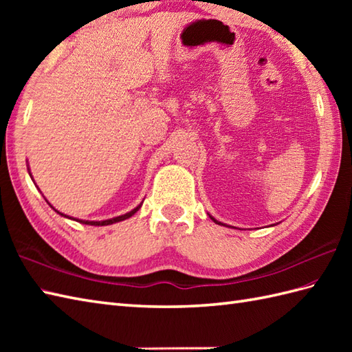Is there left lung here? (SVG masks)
<instances>
[{
    "instance_id": "left-lung-1",
    "label": "left lung",
    "mask_w": 352,
    "mask_h": 352,
    "mask_svg": "<svg viewBox=\"0 0 352 352\" xmlns=\"http://www.w3.org/2000/svg\"><path fill=\"white\" fill-rule=\"evenodd\" d=\"M210 218H212V216H210ZM212 219H213L216 223H219V226H226V223H222V222H219V221H216L214 218H212Z\"/></svg>"
}]
</instances>
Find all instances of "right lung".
<instances>
[{
  "instance_id": "right-lung-1",
  "label": "right lung",
  "mask_w": 352,
  "mask_h": 352,
  "mask_svg": "<svg viewBox=\"0 0 352 352\" xmlns=\"http://www.w3.org/2000/svg\"><path fill=\"white\" fill-rule=\"evenodd\" d=\"M30 175H32V174H30ZM50 204V203H48ZM140 206L142 204H139L136 208H133V210L131 212H129V213H125V214H121V216H116V218H111V219H106V221H78V219H74V218H69V216H66V214H63V213H60V212H57L56 210V208L54 207H52V208H54V210L58 213V214H62V216H65V218H68V219H74V221H78V222H81V223H86V226H110V223H115V222H121V221H124V219H129V218H131V216L134 214V213H136L138 210H139V208H140Z\"/></svg>"
}]
</instances>
